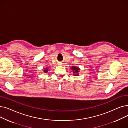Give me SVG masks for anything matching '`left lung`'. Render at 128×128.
Masks as SVG:
<instances>
[{
  "mask_svg": "<svg viewBox=\"0 0 128 128\" xmlns=\"http://www.w3.org/2000/svg\"><path fill=\"white\" fill-rule=\"evenodd\" d=\"M71 69L73 70V72L75 74V75H74L75 76H78L79 75V74H78V72H79V68H76L75 66H72Z\"/></svg>",
  "mask_w": 128,
  "mask_h": 128,
  "instance_id": "left-lung-1",
  "label": "left lung"
}]
</instances>
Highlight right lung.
<instances>
[{
    "label": "right lung",
    "instance_id": "1",
    "mask_svg": "<svg viewBox=\"0 0 128 128\" xmlns=\"http://www.w3.org/2000/svg\"><path fill=\"white\" fill-rule=\"evenodd\" d=\"M47 68H44V72H48V70H47Z\"/></svg>",
    "mask_w": 128,
    "mask_h": 128
}]
</instances>
